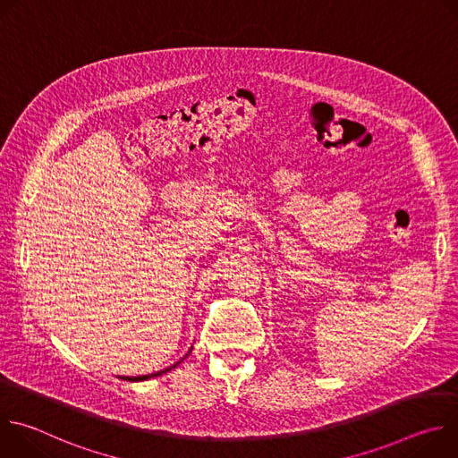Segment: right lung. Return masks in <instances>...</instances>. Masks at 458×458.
<instances>
[{
    "mask_svg": "<svg viewBox=\"0 0 458 458\" xmlns=\"http://www.w3.org/2000/svg\"><path fill=\"white\" fill-rule=\"evenodd\" d=\"M184 359V357H182ZM181 362V360H179ZM179 362H175L174 366H170V368H166V369H163V371H157V373H150V375H141V377H123V380H132V382H136V380H147V378H152V377H157V375H163V373H166V371H170L172 368H175Z\"/></svg>",
    "mask_w": 458,
    "mask_h": 458,
    "instance_id": "obj_1",
    "label": "right lung"
}]
</instances>
